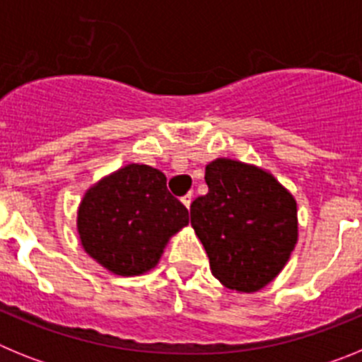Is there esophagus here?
<instances>
[{
	"mask_svg": "<svg viewBox=\"0 0 362 362\" xmlns=\"http://www.w3.org/2000/svg\"><path fill=\"white\" fill-rule=\"evenodd\" d=\"M192 197H194V196H192V194H185V196L181 197V201H183V204H185V206H187V209H190Z\"/></svg>",
	"mask_w": 362,
	"mask_h": 362,
	"instance_id": "obj_1",
	"label": "esophagus"
}]
</instances>
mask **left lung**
<instances>
[{"label": "left lung", "mask_w": 362, "mask_h": 362, "mask_svg": "<svg viewBox=\"0 0 362 362\" xmlns=\"http://www.w3.org/2000/svg\"><path fill=\"white\" fill-rule=\"evenodd\" d=\"M209 194L190 223L226 288L252 293L279 276L297 243V203L270 172L219 158L204 168Z\"/></svg>", "instance_id": "obj_1"}]
</instances>
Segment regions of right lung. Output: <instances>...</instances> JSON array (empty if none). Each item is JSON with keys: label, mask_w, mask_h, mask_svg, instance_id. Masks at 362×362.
Masks as SVG:
<instances>
[{"label": "right lung", "mask_w": 362, "mask_h": 362, "mask_svg": "<svg viewBox=\"0 0 362 362\" xmlns=\"http://www.w3.org/2000/svg\"><path fill=\"white\" fill-rule=\"evenodd\" d=\"M188 225V210L148 165H127L86 190L78 210L85 252L116 276H141L161 259L168 239Z\"/></svg>", "instance_id": "obj_1"}]
</instances>
